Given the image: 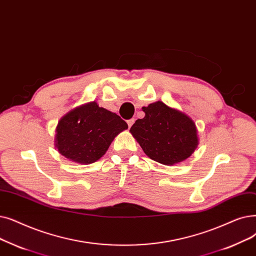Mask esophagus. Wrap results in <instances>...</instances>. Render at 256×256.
Wrapping results in <instances>:
<instances>
[{
    "instance_id": "1",
    "label": "esophagus",
    "mask_w": 256,
    "mask_h": 256,
    "mask_svg": "<svg viewBox=\"0 0 256 256\" xmlns=\"http://www.w3.org/2000/svg\"><path fill=\"white\" fill-rule=\"evenodd\" d=\"M134 122H135V119H130V120H128V128H130L132 124H134Z\"/></svg>"
}]
</instances>
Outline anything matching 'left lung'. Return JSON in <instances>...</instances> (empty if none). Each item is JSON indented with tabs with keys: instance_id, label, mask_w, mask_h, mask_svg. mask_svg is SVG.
<instances>
[{
	"instance_id": "1",
	"label": "left lung",
	"mask_w": 256,
	"mask_h": 256,
	"mask_svg": "<svg viewBox=\"0 0 256 256\" xmlns=\"http://www.w3.org/2000/svg\"><path fill=\"white\" fill-rule=\"evenodd\" d=\"M142 110L130 132L144 154L164 165L180 163L194 154L198 144L194 121L181 110L156 102Z\"/></svg>"
}]
</instances>
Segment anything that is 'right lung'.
Wrapping results in <instances>:
<instances>
[{"instance_id": "add662e5", "label": "right lung", "mask_w": 256, "mask_h": 256, "mask_svg": "<svg viewBox=\"0 0 256 256\" xmlns=\"http://www.w3.org/2000/svg\"><path fill=\"white\" fill-rule=\"evenodd\" d=\"M128 124L117 114L91 102L71 110L58 121L54 146L68 160L91 164L100 159Z\"/></svg>"}]
</instances>
